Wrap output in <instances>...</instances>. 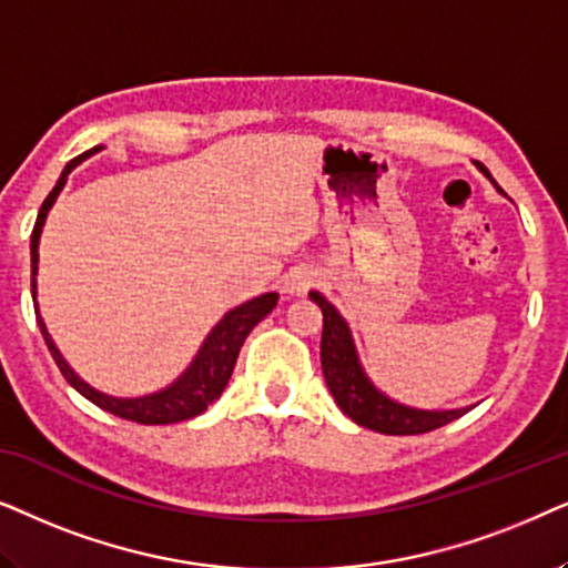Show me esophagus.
Instances as JSON below:
<instances>
[{"instance_id": "obj_1", "label": "esophagus", "mask_w": 568, "mask_h": 568, "mask_svg": "<svg viewBox=\"0 0 568 568\" xmlns=\"http://www.w3.org/2000/svg\"><path fill=\"white\" fill-rule=\"evenodd\" d=\"M314 285V272H308L306 267H298L285 275L283 280V291L291 293V296H301Z\"/></svg>"}]
</instances>
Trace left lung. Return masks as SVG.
<instances>
[{
	"instance_id": "obj_1",
	"label": "left lung",
	"mask_w": 568,
	"mask_h": 568,
	"mask_svg": "<svg viewBox=\"0 0 568 568\" xmlns=\"http://www.w3.org/2000/svg\"><path fill=\"white\" fill-rule=\"evenodd\" d=\"M478 169L490 179V173L478 163ZM494 181V179H490ZM496 184V181H494ZM498 189V186H496ZM501 192V189H498ZM308 298L322 308L324 327H322V372L324 382L335 397L339 410L347 418L358 423L363 428L379 430L387 436H415L428 434V430L447 426L457 420L470 407H459V410H418V407L399 405L379 392L363 372L358 353H355L351 327L339 316L335 306L329 304L322 293L312 291Z\"/></svg>"
}]
</instances>
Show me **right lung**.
I'll return each instance as SVG.
<instances>
[{
    "label": "right lung",
    "mask_w": 568,
    "mask_h": 568,
    "mask_svg": "<svg viewBox=\"0 0 568 568\" xmlns=\"http://www.w3.org/2000/svg\"><path fill=\"white\" fill-rule=\"evenodd\" d=\"M98 150H101V145L88 150V153H82L74 158V161L67 163L62 176H59V181H57V186L51 189L47 200H43L41 210H38L33 236H30V267H33L30 288H33V298H36V272H38V239H41V229H43V223H47L49 210L57 202V196H59V192H62L64 181H67V176H70V171L74 169V165L82 163L93 153H98ZM275 304H277V293H264V296H256L252 301H246V304L231 308V312L215 324L205 343H202L200 353H196V358L192 361V366H189L186 372L171 384V387L155 392V395L134 397V399L109 397V395H103V392H98L90 387V384L82 382L80 376L74 374L70 366H67L62 353L57 351L54 339H51V335L47 332V324H43L41 314L38 312H36V320H38V327H41L43 339H47L51 355H54L59 372L64 374V379L70 382L82 397L101 407V410L119 415V418H124V420L142 423V426H165V423L189 420V418H194V415L205 413L207 407L223 395L225 384H229L231 374H233V366H236L241 345H244L248 332H252L256 324H260L264 316L275 308Z\"/></svg>",
    "instance_id": "add662e5"
}]
</instances>
